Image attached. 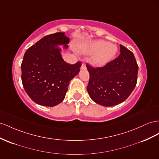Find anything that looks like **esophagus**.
Wrapping results in <instances>:
<instances>
[{"mask_svg": "<svg viewBox=\"0 0 159 159\" xmlns=\"http://www.w3.org/2000/svg\"><path fill=\"white\" fill-rule=\"evenodd\" d=\"M81 70H86V66H85V63H82V65L81 66Z\"/></svg>", "mask_w": 159, "mask_h": 159, "instance_id": "34e87169", "label": "esophagus"}]
</instances>
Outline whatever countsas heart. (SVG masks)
Listing matches in <instances>:
<instances>
[{"instance_id": "1", "label": "heart", "mask_w": 159, "mask_h": 159, "mask_svg": "<svg viewBox=\"0 0 159 159\" xmlns=\"http://www.w3.org/2000/svg\"><path fill=\"white\" fill-rule=\"evenodd\" d=\"M81 53L90 55L94 53L90 59V63L94 67H104L115 57L118 48L114 44H109L104 40H96L84 43L79 45Z\"/></svg>"}]
</instances>
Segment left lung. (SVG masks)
Instances as JSON below:
<instances>
[{
    "label": "left lung",
    "instance_id": "8db88e82",
    "mask_svg": "<svg viewBox=\"0 0 159 159\" xmlns=\"http://www.w3.org/2000/svg\"><path fill=\"white\" fill-rule=\"evenodd\" d=\"M120 54L102 67L86 65L89 74L87 87L91 99L103 106H113L126 100L137 82L139 66L134 55L120 45Z\"/></svg>",
    "mask_w": 159,
    "mask_h": 159
}]
</instances>
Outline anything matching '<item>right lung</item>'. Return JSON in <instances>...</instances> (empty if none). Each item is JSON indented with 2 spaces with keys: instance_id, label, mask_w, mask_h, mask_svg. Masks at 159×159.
Listing matches in <instances>:
<instances>
[{
  "instance_id": "add662e5",
  "label": "right lung",
  "mask_w": 159,
  "mask_h": 159,
  "mask_svg": "<svg viewBox=\"0 0 159 159\" xmlns=\"http://www.w3.org/2000/svg\"><path fill=\"white\" fill-rule=\"evenodd\" d=\"M70 38L65 33L47 35L29 48L21 63L23 85L37 104L53 107L64 100L70 81L78 74L80 62L74 65L64 61L63 45L67 49Z\"/></svg>"
}]
</instances>
